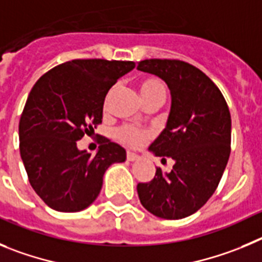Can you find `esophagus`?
<instances>
[{
    "label": "esophagus",
    "instance_id": "obj_1",
    "mask_svg": "<svg viewBox=\"0 0 262 262\" xmlns=\"http://www.w3.org/2000/svg\"><path fill=\"white\" fill-rule=\"evenodd\" d=\"M126 159H128L129 162H134V160L140 159V155L134 154V152H132V151H128L126 152Z\"/></svg>",
    "mask_w": 262,
    "mask_h": 262
}]
</instances>
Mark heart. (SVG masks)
I'll return each instance as SVG.
<instances>
[{
    "label": "heart",
    "mask_w": 262,
    "mask_h": 262,
    "mask_svg": "<svg viewBox=\"0 0 262 262\" xmlns=\"http://www.w3.org/2000/svg\"><path fill=\"white\" fill-rule=\"evenodd\" d=\"M140 91L143 102L150 98H155V96H166L164 83L157 77H147V78L142 79L140 82ZM115 136H116V140L124 145L130 146V147H138L146 141L150 140L152 133L147 129H141L138 126L125 124L116 129Z\"/></svg>",
    "instance_id": "1"
}]
</instances>
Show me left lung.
<instances>
[{
	"label": "left lung",
	"instance_id": "obj_1",
	"mask_svg": "<svg viewBox=\"0 0 262 262\" xmlns=\"http://www.w3.org/2000/svg\"><path fill=\"white\" fill-rule=\"evenodd\" d=\"M137 69L158 75L171 90L167 126L150 150L175 160L171 172L159 167L152 180L138 183L146 210L164 219L192 215L210 199L231 152V115L216 84L194 65L181 60L150 58Z\"/></svg>",
	"mask_w": 262,
	"mask_h": 262
}]
</instances>
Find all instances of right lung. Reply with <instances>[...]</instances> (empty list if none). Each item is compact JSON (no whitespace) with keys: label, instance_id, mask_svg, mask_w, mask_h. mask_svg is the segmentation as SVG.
<instances>
[{"label":"right lung","instance_id":"right-lung-1","mask_svg":"<svg viewBox=\"0 0 262 262\" xmlns=\"http://www.w3.org/2000/svg\"><path fill=\"white\" fill-rule=\"evenodd\" d=\"M136 67L133 61L72 60L37 79L19 120V151L28 181L53 210L81 211L100 193L103 175L126 159L125 150L108 138L91 155L77 141L102 124L108 90Z\"/></svg>","mask_w":262,"mask_h":262}]
</instances>
